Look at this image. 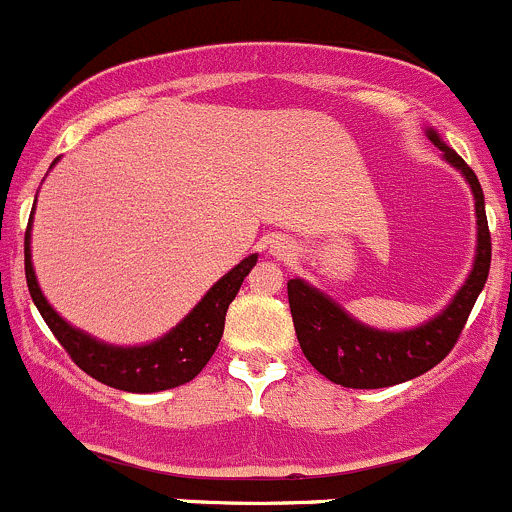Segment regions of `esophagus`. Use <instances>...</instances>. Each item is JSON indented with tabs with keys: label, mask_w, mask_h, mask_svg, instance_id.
I'll return each instance as SVG.
<instances>
[{
	"label": "esophagus",
	"mask_w": 512,
	"mask_h": 512,
	"mask_svg": "<svg viewBox=\"0 0 512 512\" xmlns=\"http://www.w3.org/2000/svg\"><path fill=\"white\" fill-rule=\"evenodd\" d=\"M268 249H271V254L278 258V261H286L288 256H291V241H286V239H273L271 241V246H268Z\"/></svg>",
	"instance_id": "34e87169"
}]
</instances>
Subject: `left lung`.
Returning a JSON list of instances; mask_svg holds the SVG:
<instances>
[{
    "label": "left lung",
    "mask_w": 512,
    "mask_h": 512,
    "mask_svg": "<svg viewBox=\"0 0 512 512\" xmlns=\"http://www.w3.org/2000/svg\"><path fill=\"white\" fill-rule=\"evenodd\" d=\"M428 139L443 151V156L455 169L463 171L473 189L475 216H478V251H475L473 271L440 316L413 331L401 333L363 326L321 291L303 283L301 278H291L288 281V306H291L293 326H296V338L301 343L303 356L321 376L338 386L388 388L411 381L438 366L458 343L465 321L475 306V298L480 296L485 281H488L490 231L478 176L453 149H448L438 139L435 131H428Z\"/></svg>",
    "instance_id": "8db88e82"
}]
</instances>
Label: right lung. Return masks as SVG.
<instances>
[{
	"label": "right lung",
	"mask_w": 512,
	"mask_h": 512,
	"mask_svg": "<svg viewBox=\"0 0 512 512\" xmlns=\"http://www.w3.org/2000/svg\"><path fill=\"white\" fill-rule=\"evenodd\" d=\"M29 229H32V221H29L27 234H24V273H27V286L34 306L39 308V313L52 328L57 341L64 346V351L69 353V358L84 373H89L99 383L129 393L166 391V388L184 386L191 378L199 376L201 368L209 363L221 336H224L226 308L236 298L251 268L256 266L254 254L244 258L236 268H231L219 283L211 286V291L201 298L199 306L159 341L136 348L106 346V343L94 341L91 336L69 326L42 296L37 276H34L32 256H29Z\"/></svg>",
	"instance_id": "add662e5"
}]
</instances>
